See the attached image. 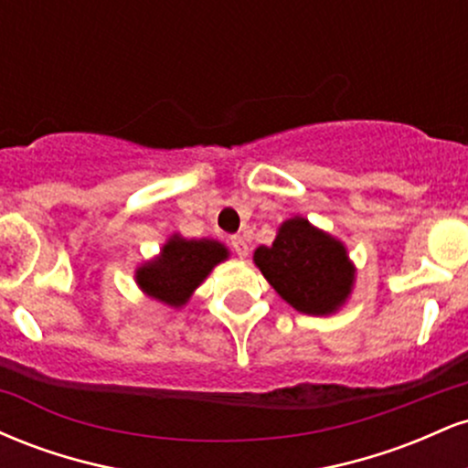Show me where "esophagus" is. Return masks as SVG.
Here are the masks:
<instances>
[{"label": "esophagus", "instance_id": "1", "mask_svg": "<svg viewBox=\"0 0 468 468\" xmlns=\"http://www.w3.org/2000/svg\"><path fill=\"white\" fill-rule=\"evenodd\" d=\"M230 249H233L235 255L241 257V260L249 255V244H246V239L241 238V235H235V238H230Z\"/></svg>", "mask_w": 468, "mask_h": 468}]
</instances>
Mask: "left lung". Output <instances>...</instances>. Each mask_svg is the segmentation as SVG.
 Returning <instances> with one entry per match:
<instances>
[{
	"instance_id": "left-lung-1",
	"label": "left lung",
	"mask_w": 468,
	"mask_h": 468,
	"mask_svg": "<svg viewBox=\"0 0 468 468\" xmlns=\"http://www.w3.org/2000/svg\"><path fill=\"white\" fill-rule=\"evenodd\" d=\"M255 264L282 299L305 314H327L347 299L354 271L341 241L292 218L272 246L255 250Z\"/></svg>"
}]
</instances>
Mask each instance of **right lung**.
Listing matches in <instances>:
<instances>
[{
  "instance_id": "1",
  "label": "right lung",
  "mask_w": 468,
  "mask_h": 468,
  "mask_svg": "<svg viewBox=\"0 0 468 468\" xmlns=\"http://www.w3.org/2000/svg\"><path fill=\"white\" fill-rule=\"evenodd\" d=\"M227 255L219 241L174 238L166 241L158 260L136 272V279L149 297L178 308Z\"/></svg>"
}]
</instances>
